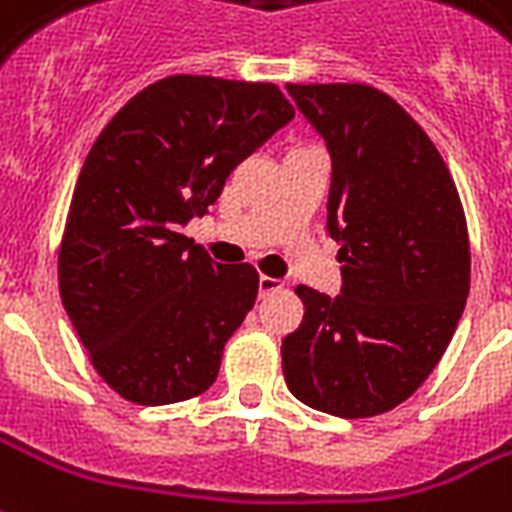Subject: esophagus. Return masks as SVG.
<instances>
[{
	"instance_id": "obj_1",
	"label": "esophagus",
	"mask_w": 512,
	"mask_h": 512,
	"mask_svg": "<svg viewBox=\"0 0 512 512\" xmlns=\"http://www.w3.org/2000/svg\"><path fill=\"white\" fill-rule=\"evenodd\" d=\"M257 287H260V295L266 298L268 293H276V290L282 287V282H279V279H274V276H260V282H257Z\"/></svg>"
}]
</instances>
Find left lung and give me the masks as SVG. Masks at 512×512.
Returning a JSON list of instances; mask_svg holds the SVG:
<instances>
[{
    "label": "left lung",
    "instance_id": "1",
    "mask_svg": "<svg viewBox=\"0 0 512 512\" xmlns=\"http://www.w3.org/2000/svg\"><path fill=\"white\" fill-rule=\"evenodd\" d=\"M331 157L328 233L342 293L298 285L304 320L282 342L295 399L336 418L407 401L448 350L469 295L456 184L429 135L363 83H287Z\"/></svg>",
    "mask_w": 512,
    "mask_h": 512
}]
</instances>
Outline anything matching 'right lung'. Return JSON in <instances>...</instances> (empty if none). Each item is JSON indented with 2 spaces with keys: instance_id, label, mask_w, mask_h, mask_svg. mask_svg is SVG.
I'll return each instance as SVG.
<instances>
[{
  "instance_id": "add662e5",
  "label": "right lung",
  "mask_w": 512,
  "mask_h": 512,
  "mask_svg": "<svg viewBox=\"0 0 512 512\" xmlns=\"http://www.w3.org/2000/svg\"><path fill=\"white\" fill-rule=\"evenodd\" d=\"M293 116L274 83L170 75L94 140L67 214L59 290L94 369L127 401L173 404L217 380L225 342L255 306L257 271L214 263L184 227Z\"/></svg>"
}]
</instances>
